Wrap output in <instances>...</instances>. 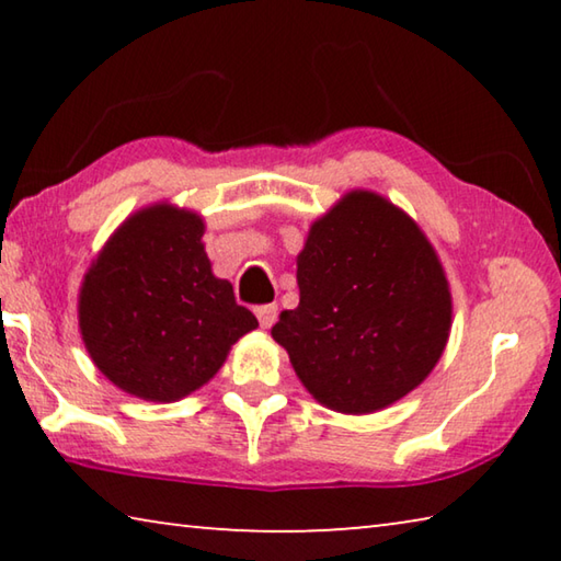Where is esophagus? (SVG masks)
<instances>
[{"label": "esophagus", "instance_id": "esophagus-1", "mask_svg": "<svg viewBox=\"0 0 561 561\" xmlns=\"http://www.w3.org/2000/svg\"><path fill=\"white\" fill-rule=\"evenodd\" d=\"M254 311H257V319H260L262 329H270L274 321H277V314H279L277 304H264V307H257Z\"/></svg>", "mask_w": 561, "mask_h": 561}]
</instances>
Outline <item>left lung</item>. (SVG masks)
Returning <instances> with one entry per match:
<instances>
[{
  "instance_id": "obj_1",
  "label": "left lung",
  "mask_w": 561,
  "mask_h": 561,
  "mask_svg": "<svg viewBox=\"0 0 561 561\" xmlns=\"http://www.w3.org/2000/svg\"><path fill=\"white\" fill-rule=\"evenodd\" d=\"M299 307L272 339L299 381L339 413L381 411L425 381L450 336L443 264L411 217L351 190L311 225L297 257Z\"/></svg>"
}]
</instances>
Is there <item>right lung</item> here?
<instances>
[{
  "label": "right lung",
  "instance_id": "add662e5",
  "mask_svg": "<svg viewBox=\"0 0 561 561\" xmlns=\"http://www.w3.org/2000/svg\"><path fill=\"white\" fill-rule=\"evenodd\" d=\"M203 217L168 203L130 215L93 260L79 294L83 344L130 396L170 403L220 371L234 341L257 329L217 279Z\"/></svg>",
  "mask_w": 561,
  "mask_h": 561
}]
</instances>
